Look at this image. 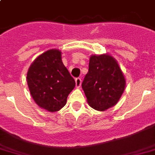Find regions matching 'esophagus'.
<instances>
[{
  "mask_svg": "<svg viewBox=\"0 0 155 155\" xmlns=\"http://www.w3.org/2000/svg\"><path fill=\"white\" fill-rule=\"evenodd\" d=\"M75 82H76V87H81V84H82V79L80 78H77L75 79Z\"/></svg>",
  "mask_w": 155,
  "mask_h": 155,
  "instance_id": "34e87169",
  "label": "esophagus"
}]
</instances>
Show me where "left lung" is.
<instances>
[{
  "label": "left lung",
  "instance_id": "left-lung-1",
  "mask_svg": "<svg viewBox=\"0 0 155 155\" xmlns=\"http://www.w3.org/2000/svg\"><path fill=\"white\" fill-rule=\"evenodd\" d=\"M125 80L119 65L107 55H92L82 87L93 109L105 110L115 106L125 90Z\"/></svg>",
  "mask_w": 155,
  "mask_h": 155
}]
</instances>
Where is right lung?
<instances>
[{
	"instance_id": "obj_1",
	"label": "right lung",
	"mask_w": 155,
	"mask_h": 155,
	"mask_svg": "<svg viewBox=\"0 0 155 155\" xmlns=\"http://www.w3.org/2000/svg\"><path fill=\"white\" fill-rule=\"evenodd\" d=\"M27 83L36 104L50 112L65 106L68 96L75 87L58 49L48 50L33 62L27 73Z\"/></svg>"
}]
</instances>
